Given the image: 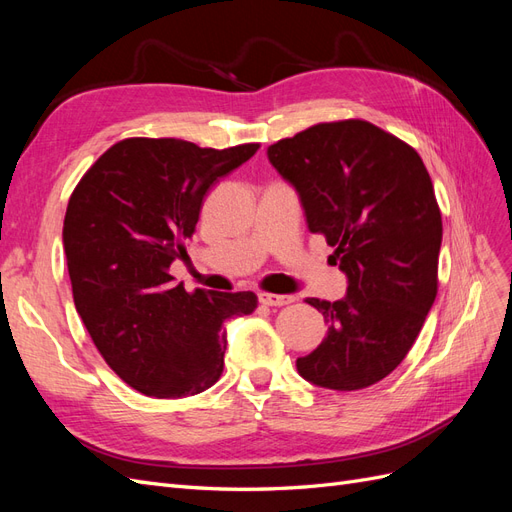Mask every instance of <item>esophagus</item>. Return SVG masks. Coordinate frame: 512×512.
Masks as SVG:
<instances>
[{
	"label": "esophagus",
	"instance_id": "1",
	"mask_svg": "<svg viewBox=\"0 0 512 512\" xmlns=\"http://www.w3.org/2000/svg\"><path fill=\"white\" fill-rule=\"evenodd\" d=\"M258 301L262 305H269V307H282V305L294 303V297H292V294H267V292H262Z\"/></svg>",
	"mask_w": 512,
	"mask_h": 512
}]
</instances>
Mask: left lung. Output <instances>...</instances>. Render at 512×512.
Segmentation results:
<instances>
[{"instance_id":"1","label":"left lung","mask_w":512,"mask_h":512,"mask_svg":"<svg viewBox=\"0 0 512 512\" xmlns=\"http://www.w3.org/2000/svg\"><path fill=\"white\" fill-rule=\"evenodd\" d=\"M267 156L348 277L344 299H305L329 333L297 359L299 374L324 389H365L406 359L436 301L442 215L431 177L408 143L363 119L316 123Z\"/></svg>"}]
</instances>
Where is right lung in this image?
Here are the masks:
<instances>
[{
  "label": "right lung",
  "instance_id": "right-lung-1",
  "mask_svg": "<svg viewBox=\"0 0 512 512\" xmlns=\"http://www.w3.org/2000/svg\"><path fill=\"white\" fill-rule=\"evenodd\" d=\"M258 143L203 149L181 138H126L76 185L64 250L76 312L106 365L138 393L198 395L224 371V322L252 314L254 292H188L170 275L211 185Z\"/></svg>",
  "mask_w": 512,
  "mask_h": 512
}]
</instances>
